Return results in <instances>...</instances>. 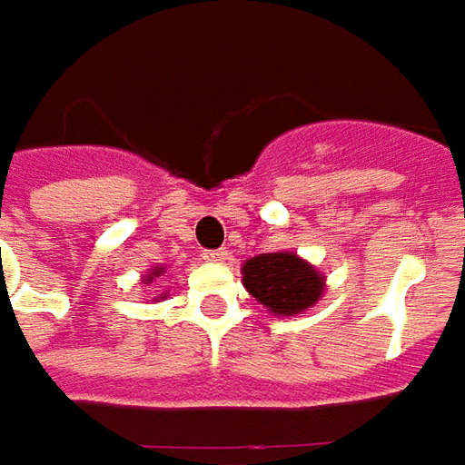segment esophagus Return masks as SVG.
<instances>
[{"mask_svg": "<svg viewBox=\"0 0 465 465\" xmlns=\"http://www.w3.org/2000/svg\"><path fill=\"white\" fill-rule=\"evenodd\" d=\"M200 258L205 260V262H225L227 260V250H205V252H203V255H200Z\"/></svg>", "mask_w": 465, "mask_h": 465, "instance_id": "34e87169", "label": "esophagus"}]
</instances>
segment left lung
<instances>
[{
	"label": "left lung",
	"instance_id": "left-lung-1",
	"mask_svg": "<svg viewBox=\"0 0 465 465\" xmlns=\"http://www.w3.org/2000/svg\"><path fill=\"white\" fill-rule=\"evenodd\" d=\"M245 291L275 318L302 315L321 301L325 275L291 250L262 252L242 265Z\"/></svg>",
	"mask_w": 465,
	"mask_h": 465
}]
</instances>
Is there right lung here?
<instances>
[{
    "instance_id": "add662e5",
    "label": "right lung",
    "mask_w": 465,
    "mask_h": 465,
    "mask_svg": "<svg viewBox=\"0 0 465 465\" xmlns=\"http://www.w3.org/2000/svg\"><path fill=\"white\" fill-rule=\"evenodd\" d=\"M163 275H164V268L163 265H157V268L147 270V275H143V282L144 285H150V282H154L157 278H163ZM160 298L164 301V298H167V292H160ZM160 298H154V301H160Z\"/></svg>"
}]
</instances>
